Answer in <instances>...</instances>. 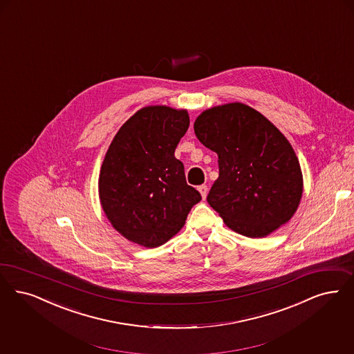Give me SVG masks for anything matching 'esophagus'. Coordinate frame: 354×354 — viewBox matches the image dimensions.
Here are the masks:
<instances>
[{"mask_svg":"<svg viewBox=\"0 0 354 354\" xmlns=\"http://www.w3.org/2000/svg\"><path fill=\"white\" fill-rule=\"evenodd\" d=\"M198 191H200V194H201V198H207V194H208V187H207L205 184H203V185H198Z\"/></svg>","mask_w":354,"mask_h":354,"instance_id":"1","label":"esophagus"}]
</instances>
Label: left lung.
<instances>
[{
	"instance_id": "obj_1",
	"label": "left lung",
	"mask_w": 354,
	"mask_h": 354,
	"mask_svg": "<svg viewBox=\"0 0 354 354\" xmlns=\"http://www.w3.org/2000/svg\"><path fill=\"white\" fill-rule=\"evenodd\" d=\"M194 129L218 156V179L207 201L227 227L259 239L294 216L303 192L299 160L266 117L232 102L203 112Z\"/></svg>"
}]
</instances>
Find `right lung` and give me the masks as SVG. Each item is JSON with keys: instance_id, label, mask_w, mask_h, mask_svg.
I'll use <instances>...</instances> for the list:
<instances>
[{"instance_id": "right-lung-1", "label": "right lung", "mask_w": 354, "mask_h": 354, "mask_svg": "<svg viewBox=\"0 0 354 354\" xmlns=\"http://www.w3.org/2000/svg\"><path fill=\"white\" fill-rule=\"evenodd\" d=\"M189 127L185 111L146 106L111 143L100 171L102 209L125 239L146 248L170 240L201 195L174 153Z\"/></svg>"}]
</instances>
